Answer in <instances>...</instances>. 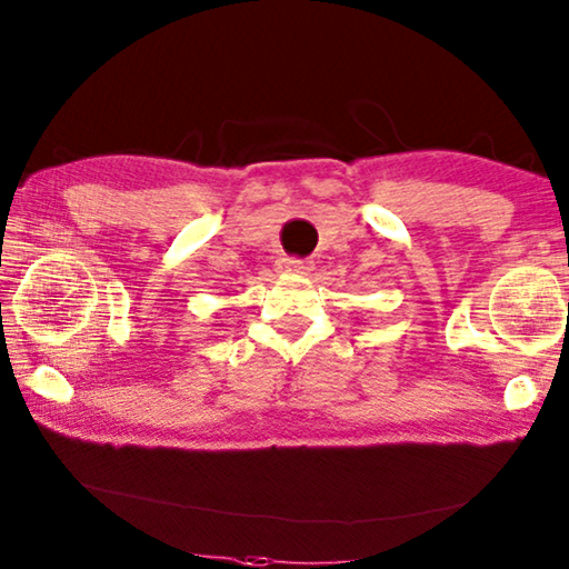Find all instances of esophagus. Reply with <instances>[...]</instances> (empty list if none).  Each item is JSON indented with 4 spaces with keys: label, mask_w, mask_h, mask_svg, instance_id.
I'll list each match as a JSON object with an SVG mask.
<instances>
[{
    "label": "esophagus",
    "mask_w": 569,
    "mask_h": 569,
    "mask_svg": "<svg viewBox=\"0 0 569 569\" xmlns=\"http://www.w3.org/2000/svg\"><path fill=\"white\" fill-rule=\"evenodd\" d=\"M281 270L286 273H299V276H307L311 270V262L309 260H296V258H286L281 262Z\"/></svg>",
    "instance_id": "34e87169"
}]
</instances>
